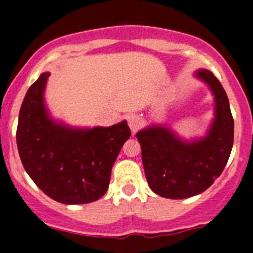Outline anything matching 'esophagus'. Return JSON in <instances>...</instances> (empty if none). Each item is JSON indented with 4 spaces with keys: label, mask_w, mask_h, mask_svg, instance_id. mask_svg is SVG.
I'll return each mask as SVG.
<instances>
[{
    "label": "esophagus",
    "mask_w": 253,
    "mask_h": 253,
    "mask_svg": "<svg viewBox=\"0 0 253 253\" xmlns=\"http://www.w3.org/2000/svg\"><path fill=\"white\" fill-rule=\"evenodd\" d=\"M128 126L133 132L137 131L142 126V119L137 115H131L128 116Z\"/></svg>",
    "instance_id": "obj_1"
}]
</instances>
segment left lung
I'll use <instances>...</instances> for the list:
<instances>
[{
  "label": "left lung",
  "instance_id": "8db88e82",
  "mask_svg": "<svg viewBox=\"0 0 253 253\" xmlns=\"http://www.w3.org/2000/svg\"><path fill=\"white\" fill-rule=\"evenodd\" d=\"M215 95V120L205 138L185 143L166 127H148L136 134L149 188L168 199H185L205 192L224 170L232 144L234 119L221 83L209 70H199Z\"/></svg>",
  "mask_w": 253,
  "mask_h": 253
}]
</instances>
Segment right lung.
<instances>
[{
  "label": "right lung",
  "instance_id": "obj_1",
  "mask_svg": "<svg viewBox=\"0 0 253 253\" xmlns=\"http://www.w3.org/2000/svg\"><path fill=\"white\" fill-rule=\"evenodd\" d=\"M48 78L49 73H43L31 85L21 106L16 138L22 164L55 202H95L107 192L112 166L131 129L126 121L92 129L55 124L43 104Z\"/></svg>",
  "mask_w": 253,
  "mask_h": 253
}]
</instances>
